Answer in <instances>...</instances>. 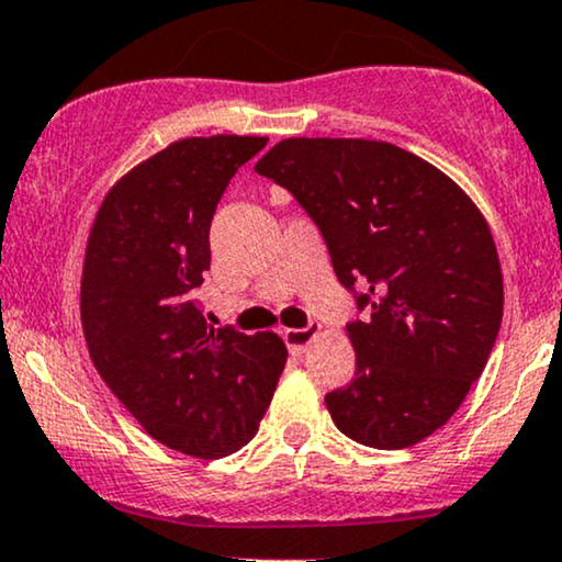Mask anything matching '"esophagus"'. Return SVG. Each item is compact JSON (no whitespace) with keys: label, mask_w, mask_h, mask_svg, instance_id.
<instances>
[{"label":"esophagus","mask_w":562,"mask_h":562,"mask_svg":"<svg viewBox=\"0 0 562 562\" xmlns=\"http://www.w3.org/2000/svg\"><path fill=\"white\" fill-rule=\"evenodd\" d=\"M321 331V326L310 323L307 328H286L283 331V339H286V347L292 355H302L310 347V341L315 339V334Z\"/></svg>","instance_id":"esophagus-1"}]
</instances>
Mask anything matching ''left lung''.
I'll return each mask as SVG.
<instances>
[{"mask_svg":"<svg viewBox=\"0 0 562 562\" xmlns=\"http://www.w3.org/2000/svg\"><path fill=\"white\" fill-rule=\"evenodd\" d=\"M255 170L292 191L336 279L368 310L347 323L355 379L326 394L336 428L375 450L431 437L484 371L503 323L484 215L452 178L389 142L283 138Z\"/></svg>","mask_w":562,"mask_h":562,"instance_id":"1","label":"left lung"}]
</instances>
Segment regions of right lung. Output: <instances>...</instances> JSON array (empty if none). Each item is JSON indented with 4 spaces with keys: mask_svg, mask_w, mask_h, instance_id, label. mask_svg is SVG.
Segmentation results:
<instances>
[{
    "mask_svg": "<svg viewBox=\"0 0 562 562\" xmlns=\"http://www.w3.org/2000/svg\"><path fill=\"white\" fill-rule=\"evenodd\" d=\"M266 144H170L110 189L86 244L81 321L94 368L151 439L204 460L255 437L286 366L279 336L207 326L194 296L217 202Z\"/></svg>",
    "mask_w": 562,
    "mask_h": 562,
    "instance_id": "obj_1",
    "label": "right lung"
}]
</instances>
